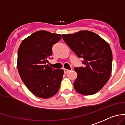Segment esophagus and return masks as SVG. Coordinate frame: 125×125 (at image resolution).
<instances>
[{"mask_svg": "<svg viewBox=\"0 0 125 125\" xmlns=\"http://www.w3.org/2000/svg\"><path fill=\"white\" fill-rule=\"evenodd\" d=\"M63 70H64V73H68V72H70L69 70L65 69V68Z\"/></svg>", "mask_w": 125, "mask_h": 125, "instance_id": "1", "label": "esophagus"}]
</instances>
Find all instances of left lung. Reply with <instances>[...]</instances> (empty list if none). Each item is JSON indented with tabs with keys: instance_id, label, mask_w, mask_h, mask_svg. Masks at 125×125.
Segmentation results:
<instances>
[{
	"instance_id": "obj_1",
	"label": "left lung",
	"mask_w": 125,
	"mask_h": 125,
	"mask_svg": "<svg viewBox=\"0 0 125 125\" xmlns=\"http://www.w3.org/2000/svg\"><path fill=\"white\" fill-rule=\"evenodd\" d=\"M62 38L78 58H83L84 67H75L77 78L75 90L84 95H92L107 83L112 68V52L105 40L94 32L82 30Z\"/></svg>"
}]
</instances>
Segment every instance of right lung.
I'll return each mask as SVG.
<instances>
[{"label": "right lung", "mask_w": 125, "mask_h": 125, "mask_svg": "<svg viewBox=\"0 0 125 125\" xmlns=\"http://www.w3.org/2000/svg\"><path fill=\"white\" fill-rule=\"evenodd\" d=\"M62 35L40 30L30 35L19 46L17 68L21 79L33 95L48 98L58 92L64 72L46 65L52 47Z\"/></svg>", "instance_id": "right-lung-1"}]
</instances>
